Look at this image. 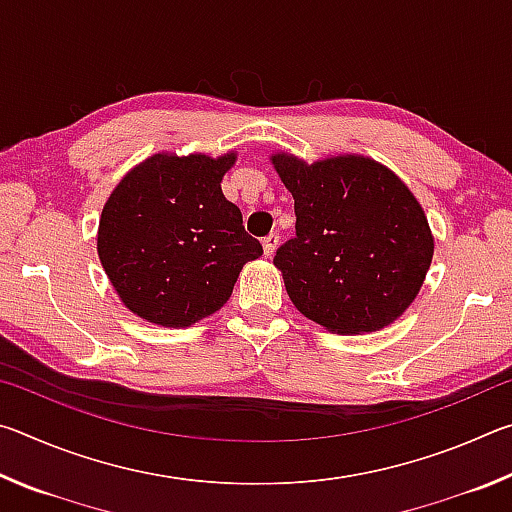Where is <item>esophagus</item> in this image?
Masks as SVG:
<instances>
[{
	"instance_id": "obj_1",
	"label": "esophagus",
	"mask_w": 512,
	"mask_h": 512,
	"mask_svg": "<svg viewBox=\"0 0 512 512\" xmlns=\"http://www.w3.org/2000/svg\"><path fill=\"white\" fill-rule=\"evenodd\" d=\"M262 246H264V255L271 257L275 250H277V246H280V235H277V232H271V235H266L262 239Z\"/></svg>"
}]
</instances>
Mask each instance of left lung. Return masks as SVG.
Wrapping results in <instances>:
<instances>
[{"mask_svg":"<svg viewBox=\"0 0 512 512\" xmlns=\"http://www.w3.org/2000/svg\"><path fill=\"white\" fill-rule=\"evenodd\" d=\"M273 164L296 210V237L273 264L300 314L336 334L375 332L402 316L433 257L409 187L361 155L316 164L273 155Z\"/></svg>","mask_w":512,"mask_h":512,"instance_id":"obj_1","label":"left lung"}]
</instances>
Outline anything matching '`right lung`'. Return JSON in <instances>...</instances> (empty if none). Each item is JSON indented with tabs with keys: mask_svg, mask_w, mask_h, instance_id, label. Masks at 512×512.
Returning a JSON list of instances; mask_svg holds the SVG:
<instances>
[{
	"mask_svg": "<svg viewBox=\"0 0 512 512\" xmlns=\"http://www.w3.org/2000/svg\"><path fill=\"white\" fill-rule=\"evenodd\" d=\"M235 153L153 155L126 173L99 221V259L124 305L164 327H189L232 296L264 253L221 192Z\"/></svg>",
	"mask_w": 512,
	"mask_h": 512,
	"instance_id": "obj_1",
	"label": "right lung"
}]
</instances>
